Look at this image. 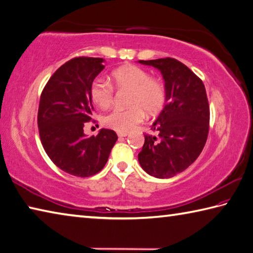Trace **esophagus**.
I'll list each match as a JSON object with an SVG mask.
<instances>
[{"label": "esophagus", "mask_w": 253, "mask_h": 253, "mask_svg": "<svg viewBox=\"0 0 253 253\" xmlns=\"http://www.w3.org/2000/svg\"><path fill=\"white\" fill-rule=\"evenodd\" d=\"M118 137H126V136H128V134L127 132H118Z\"/></svg>", "instance_id": "1"}]
</instances>
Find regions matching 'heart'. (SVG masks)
Returning a JSON list of instances; mask_svg holds the SVG:
<instances>
[{"label": "heart", "mask_w": 253, "mask_h": 253, "mask_svg": "<svg viewBox=\"0 0 253 253\" xmlns=\"http://www.w3.org/2000/svg\"><path fill=\"white\" fill-rule=\"evenodd\" d=\"M112 80L119 89H129L128 108H116L104 117V124L118 132H128L144 121L145 112L156 115L166 103V87L144 68L126 65L112 73ZM90 97L100 108H108L113 104L114 89L108 83L96 80L90 86Z\"/></svg>", "instance_id": "b5f03b06"}]
</instances>
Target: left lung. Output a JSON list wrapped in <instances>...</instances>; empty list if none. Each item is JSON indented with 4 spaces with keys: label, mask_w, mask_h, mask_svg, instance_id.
Here are the masks:
<instances>
[{
    "label": "left lung",
    "mask_w": 253,
    "mask_h": 253,
    "mask_svg": "<svg viewBox=\"0 0 253 253\" xmlns=\"http://www.w3.org/2000/svg\"><path fill=\"white\" fill-rule=\"evenodd\" d=\"M160 71L166 105L138 154L141 168L156 178H171L187 169L203 151L209 131L210 111L203 81L185 64L166 57L139 61Z\"/></svg>",
    "instance_id": "obj_1"
}]
</instances>
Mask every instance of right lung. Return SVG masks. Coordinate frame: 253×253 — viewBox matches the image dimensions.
Segmentation results:
<instances>
[{"label": "right lung", "mask_w": 253, "mask_h": 253, "mask_svg": "<svg viewBox=\"0 0 253 253\" xmlns=\"http://www.w3.org/2000/svg\"><path fill=\"white\" fill-rule=\"evenodd\" d=\"M99 57H75L50 77L40 99L38 125L49 159L73 176L89 177L106 165L117 140L116 132L100 129L97 136L84 134L94 107L90 86L104 70Z\"/></svg>", "instance_id": "obj_1"}]
</instances>
